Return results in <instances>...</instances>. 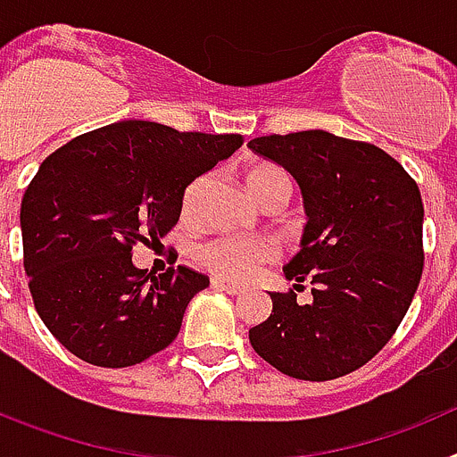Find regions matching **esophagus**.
<instances>
[{
    "instance_id": "1",
    "label": "esophagus",
    "mask_w": 457,
    "mask_h": 457,
    "mask_svg": "<svg viewBox=\"0 0 457 457\" xmlns=\"http://www.w3.org/2000/svg\"><path fill=\"white\" fill-rule=\"evenodd\" d=\"M212 288L224 290V293H228V295H240L242 293L240 286H233V284H228V281H221V278H212Z\"/></svg>"
}]
</instances>
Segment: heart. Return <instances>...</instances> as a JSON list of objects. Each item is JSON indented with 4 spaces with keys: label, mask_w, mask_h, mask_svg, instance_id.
<instances>
[{
    "label": "heart",
    "mask_w": 457,
    "mask_h": 457,
    "mask_svg": "<svg viewBox=\"0 0 457 457\" xmlns=\"http://www.w3.org/2000/svg\"><path fill=\"white\" fill-rule=\"evenodd\" d=\"M245 183L253 194V199L263 205H281L290 196V176L277 164L265 162L249 169ZM274 256H277V247L270 240L240 236L217 237L204 245L199 252L201 263L226 281H245Z\"/></svg>",
    "instance_id": "obj_1"
}]
</instances>
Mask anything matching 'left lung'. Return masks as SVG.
Instances as JSON below:
<instances>
[{"label": "left lung", "mask_w": 457, "mask_h": 457, "mask_svg": "<svg viewBox=\"0 0 457 457\" xmlns=\"http://www.w3.org/2000/svg\"><path fill=\"white\" fill-rule=\"evenodd\" d=\"M295 179L304 199L300 252L284 274L313 300L270 293L249 343L281 373L325 382L364 366L394 337L423 272V201L410 173L366 141L325 130L247 144Z\"/></svg>", "instance_id": "1"}]
</instances>
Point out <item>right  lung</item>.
Segmentation results:
<instances>
[{
	"label": "right lung",
	"instance_id": "obj_1",
	"mask_svg": "<svg viewBox=\"0 0 457 457\" xmlns=\"http://www.w3.org/2000/svg\"><path fill=\"white\" fill-rule=\"evenodd\" d=\"M240 146V135L119 120L40 164L20 208L24 272L40 320L68 353L123 369L179 337L208 277L183 265L153 277L132 263V247L167 236L185 187Z\"/></svg>",
	"mask_w": 457,
	"mask_h": 457
}]
</instances>
